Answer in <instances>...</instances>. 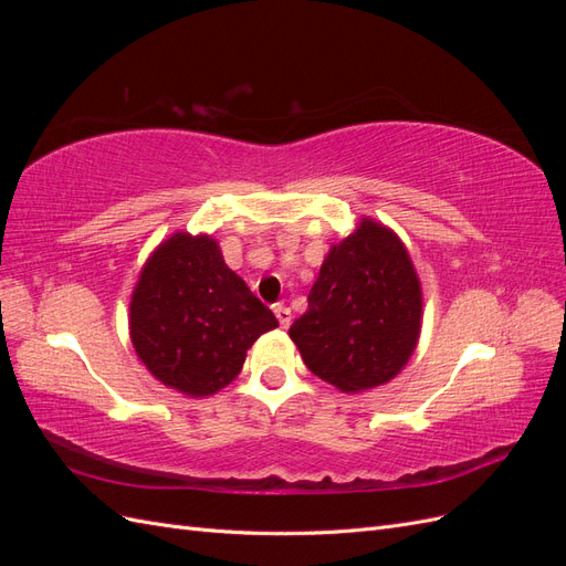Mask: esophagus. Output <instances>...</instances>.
<instances>
[{
	"mask_svg": "<svg viewBox=\"0 0 566 566\" xmlns=\"http://www.w3.org/2000/svg\"><path fill=\"white\" fill-rule=\"evenodd\" d=\"M273 314H276L281 328H290V323H293V312H290V306L276 304V306H273Z\"/></svg>",
	"mask_w": 566,
	"mask_h": 566,
	"instance_id": "obj_1",
	"label": "esophagus"
}]
</instances>
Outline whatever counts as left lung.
I'll use <instances>...</instances> for the list:
<instances>
[{"instance_id":"left-lung-1","label":"left lung","mask_w":566,"mask_h":566,"mask_svg":"<svg viewBox=\"0 0 566 566\" xmlns=\"http://www.w3.org/2000/svg\"><path fill=\"white\" fill-rule=\"evenodd\" d=\"M290 337L306 368L339 391L397 378L418 347L422 285L401 238L364 217L335 243Z\"/></svg>"}]
</instances>
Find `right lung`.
I'll return each instance as SVG.
<instances>
[{"instance_id":"obj_1","label":"right lung","mask_w":566,"mask_h":566,"mask_svg":"<svg viewBox=\"0 0 566 566\" xmlns=\"http://www.w3.org/2000/svg\"><path fill=\"white\" fill-rule=\"evenodd\" d=\"M273 328L276 316L227 266L208 233L169 235L150 252L132 290L136 356L158 382L191 399L231 385L254 339Z\"/></svg>"}]
</instances>
